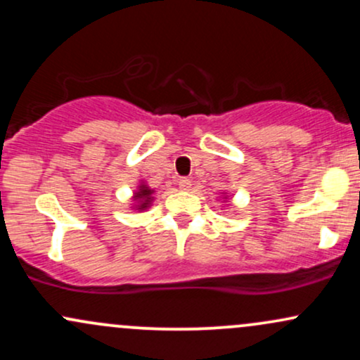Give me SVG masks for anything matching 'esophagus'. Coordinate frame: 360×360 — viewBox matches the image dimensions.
I'll return each instance as SVG.
<instances>
[{
  "mask_svg": "<svg viewBox=\"0 0 360 360\" xmlns=\"http://www.w3.org/2000/svg\"><path fill=\"white\" fill-rule=\"evenodd\" d=\"M177 186H179L181 191H189V188H191V181H189L188 177H181V179L177 181Z\"/></svg>",
  "mask_w": 360,
  "mask_h": 360,
  "instance_id": "obj_1",
  "label": "esophagus"
}]
</instances>
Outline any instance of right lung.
Returning a JSON list of instances; mask_svg holds the SVG:
<instances>
[{"label":"right lung","mask_w":360,"mask_h":360,"mask_svg":"<svg viewBox=\"0 0 360 360\" xmlns=\"http://www.w3.org/2000/svg\"><path fill=\"white\" fill-rule=\"evenodd\" d=\"M150 194H152V189H148L147 186H140L139 191L135 193V200H142V203H140L139 210L147 208L148 201H150Z\"/></svg>","instance_id":"add662e5"}]
</instances>
